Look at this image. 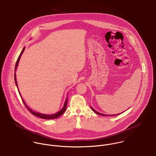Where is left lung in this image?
Listing matches in <instances>:
<instances>
[{
  "mask_svg": "<svg viewBox=\"0 0 156 156\" xmlns=\"http://www.w3.org/2000/svg\"><path fill=\"white\" fill-rule=\"evenodd\" d=\"M91 107V109L92 110V111H94V112L95 113H96L97 115H101V116H107L106 115H105V114H102V113H99V112H97V111H96L94 109V108H92V107ZM123 113V112H122ZM121 113H119V114H121ZM119 114H116V115H108V116H116V115H119Z\"/></svg>",
  "mask_w": 156,
  "mask_h": 156,
  "instance_id": "obj_1",
  "label": "left lung"
}]
</instances>
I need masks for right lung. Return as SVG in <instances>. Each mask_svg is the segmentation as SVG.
<instances>
[{"mask_svg":"<svg viewBox=\"0 0 156 156\" xmlns=\"http://www.w3.org/2000/svg\"><path fill=\"white\" fill-rule=\"evenodd\" d=\"M25 49V47H24V48H23V50H22V52H21L20 55H19V58H18V59H17V62H16V66H15L14 80H15V83H16V85L17 88V89H18V91H19V94H20V97L22 98V101H23V104H25V107L27 108V109H28V110L32 114V115H34V116H37V117H39V118H41V119H56V118H57L60 117L62 115V114L64 113V112L66 111V107H67V98H66V99L65 102H64V105H63L62 108L60 111H58V112H57L56 113H54V114L46 115V114H43V113H39V112H35V111H34L33 110H32L31 108H30V107L27 105V104L25 103V101H24V100H23V99L22 98V95H21V94H20V92H19V89H18V85H17V79H16V69H17V66H18V64H19V60H20V57H21V56H22V54L23 53V52H24Z\"/></svg>","mask_w":156,"mask_h":156,"instance_id":"obj_1","label":"right lung"}]
</instances>
